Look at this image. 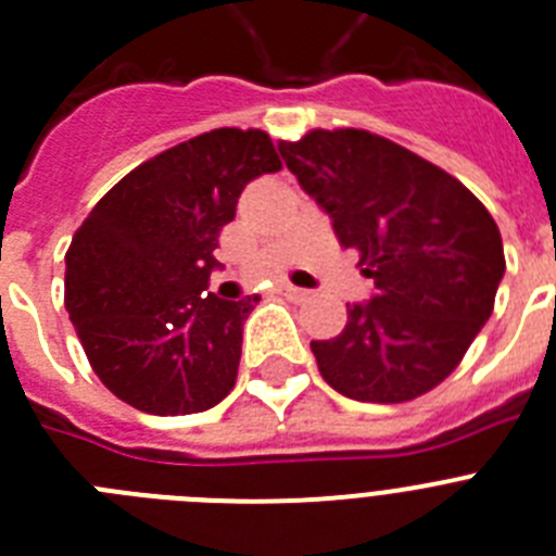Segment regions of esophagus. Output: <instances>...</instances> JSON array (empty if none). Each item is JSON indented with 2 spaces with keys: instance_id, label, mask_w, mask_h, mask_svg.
<instances>
[{
  "instance_id": "1",
  "label": "esophagus",
  "mask_w": 556,
  "mask_h": 556,
  "mask_svg": "<svg viewBox=\"0 0 556 556\" xmlns=\"http://www.w3.org/2000/svg\"><path fill=\"white\" fill-rule=\"evenodd\" d=\"M281 295H287L289 301H295V303H303L306 298L312 295L309 289H301V287H292V283H281V289H278Z\"/></svg>"
}]
</instances>
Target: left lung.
Returning a JSON list of instances; mask_svg holds the SVG:
<instances>
[{
	"instance_id": "1",
	"label": "left lung",
	"mask_w": 556,
	"mask_h": 556,
	"mask_svg": "<svg viewBox=\"0 0 556 556\" xmlns=\"http://www.w3.org/2000/svg\"><path fill=\"white\" fill-rule=\"evenodd\" d=\"M278 151L377 289L349 306L340 334L312 340L324 379L379 405L433 391L495 309L506 258L490 211L447 170L365 129H315Z\"/></svg>"
}]
</instances>
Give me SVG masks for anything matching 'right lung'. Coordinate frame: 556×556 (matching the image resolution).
Wrapping results in <instances>:
<instances>
[{
	"label": "right lung",
	"mask_w": 556,
	"mask_h": 556,
	"mask_svg": "<svg viewBox=\"0 0 556 556\" xmlns=\"http://www.w3.org/2000/svg\"><path fill=\"white\" fill-rule=\"evenodd\" d=\"M278 168L267 131H205L129 170L75 230L64 303L117 400L185 416L232 391L241 326L258 295H205L213 250L244 185Z\"/></svg>",
	"instance_id": "1"
}]
</instances>
